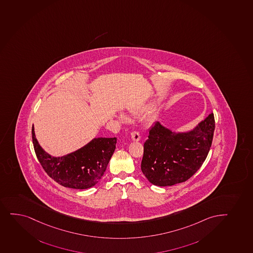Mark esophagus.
Listing matches in <instances>:
<instances>
[{"instance_id": "obj_1", "label": "esophagus", "mask_w": 253, "mask_h": 253, "mask_svg": "<svg viewBox=\"0 0 253 253\" xmlns=\"http://www.w3.org/2000/svg\"><path fill=\"white\" fill-rule=\"evenodd\" d=\"M131 139L133 141H139V139H140V134H139V132H137V131H133L131 133Z\"/></svg>"}]
</instances>
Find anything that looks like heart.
<instances>
[{
    "label": "heart",
    "mask_w": 253,
    "mask_h": 253,
    "mask_svg": "<svg viewBox=\"0 0 253 253\" xmlns=\"http://www.w3.org/2000/svg\"><path fill=\"white\" fill-rule=\"evenodd\" d=\"M143 110H144V109H140V110L134 111V114H141V113H142L143 112ZM119 118H120V120H123V121H125V120H126V117H125V115H124V114H120V116H119Z\"/></svg>",
    "instance_id": "1"
}]
</instances>
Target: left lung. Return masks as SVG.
Returning <instances> with one entry per match:
<instances>
[{"instance_id": "1", "label": "left lung", "mask_w": 253, "mask_h": 253, "mask_svg": "<svg viewBox=\"0 0 253 253\" xmlns=\"http://www.w3.org/2000/svg\"><path fill=\"white\" fill-rule=\"evenodd\" d=\"M214 125L213 112L194 128L183 132L156 122L144 144L141 170L148 181L166 187L190 178L207 157Z\"/></svg>"}]
</instances>
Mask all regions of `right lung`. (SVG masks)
<instances>
[{
	"label": "right lung",
	"instance_id": "obj_1",
	"mask_svg": "<svg viewBox=\"0 0 253 253\" xmlns=\"http://www.w3.org/2000/svg\"><path fill=\"white\" fill-rule=\"evenodd\" d=\"M32 138L38 160L46 173L63 187L86 189L99 182L116 148L117 138L98 137L77 151L53 156L43 150L32 128Z\"/></svg>",
	"mask_w": 253,
	"mask_h": 253
}]
</instances>
